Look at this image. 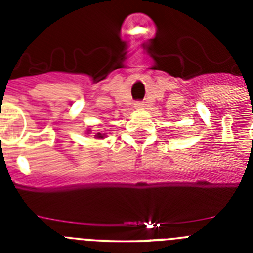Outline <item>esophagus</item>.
<instances>
[{
	"label": "esophagus",
	"instance_id": "34e87169",
	"mask_svg": "<svg viewBox=\"0 0 253 253\" xmlns=\"http://www.w3.org/2000/svg\"><path fill=\"white\" fill-rule=\"evenodd\" d=\"M143 106H144V104H143V102H140V101L135 102V107H137V109H140V107H143Z\"/></svg>",
	"mask_w": 253,
	"mask_h": 253
}]
</instances>
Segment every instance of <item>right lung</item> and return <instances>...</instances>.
Returning <instances> with one entry per match:
<instances>
[{
	"instance_id": "right-lung-1",
	"label": "right lung",
	"mask_w": 253,
	"mask_h": 253,
	"mask_svg": "<svg viewBox=\"0 0 253 253\" xmlns=\"http://www.w3.org/2000/svg\"><path fill=\"white\" fill-rule=\"evenodd\" d=\"M88 131H90V130H88ZM104 135H105V134H101V133H96L95 138H97V139H102V138H104Z\"/></svg>"
}]
</instances>
